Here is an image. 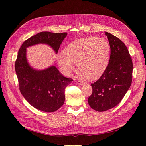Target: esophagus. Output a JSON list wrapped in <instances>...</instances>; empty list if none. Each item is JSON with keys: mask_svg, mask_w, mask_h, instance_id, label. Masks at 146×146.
Segmentation results:
<instances>
[{"mask_svg": "<svg viewBox=\"0 0 146 146\" xmlns=\"http://www.w3.org/2000/svg\"><path fill=\"white\" fill-rule=\"evenodd\" d=\"M75 82H76V83H77L78 85H84V83L82 81H80V80H75Z\"/></svg>", "mask_w": 146, "mask_h": 146, "instance_id": "obj_1", "label": "esophagus"}]
</instances>
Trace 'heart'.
Instances as JSON below:
<instances>
[{
  "instance_id": "b5f03b06",
  "label": "heart",
  "mask_w": 146,
  "mask_h": 146,
  "mask_svg": "<svg viewBox=\"0 0 146 146\" xmlns=\"http://www.w3.org/2000/svg\"><path fill=\"white\" fill-rule=\"evenodd\" d=\"M110 46L104 38L89 37L77 39L58 56L61 71L69 76L78 64L81 76L91 80L99 78L107 69L110 58Z\"/></svg>"
}]
</instances>
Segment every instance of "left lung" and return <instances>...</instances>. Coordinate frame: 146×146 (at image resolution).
Returning <instances> with one entry per match:
<instances>
[{
	"mask_svg": "<svg viewBox=\"0 0 146 146\" xmlns=\"http://www.w3.org/2000/svg\"><path fill=\"white\" fill-rule=\"evenodd\" d=\"M111 48L108 67L98 80L91 84L92 93L88 102L96 111L102 112L116 106L130 88L133 63L125 44L105 32Z\"/></svg>",
	"mask_w": 146,
	"mask_h": 146,
	"instance_id": "obj_1",
	"label": "left lung"
}]
</instances>
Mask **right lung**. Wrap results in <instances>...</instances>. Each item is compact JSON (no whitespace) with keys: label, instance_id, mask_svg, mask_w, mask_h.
Instances as JSON below:
<instances>
[{"label":"right lung","instance_id":"add662e5","mask_svg":"<svg viewBox=\"0 0 146 146\" xmlns=\"http://www.w3.org/2000/svg\"><path fill=\"white\" fill-rule=\"evenodd\" d=\"M67 35L48 32L38 33L23 42L17 54L15 70L21 94L34 108L44 112H55L63 105L65 88L73 80L64 77L55 66L44 69L33 68L28 62L27 48L46 44L56 54Z\"/></svg>","mask_w":146,"mask_h":146}]
</instances>
